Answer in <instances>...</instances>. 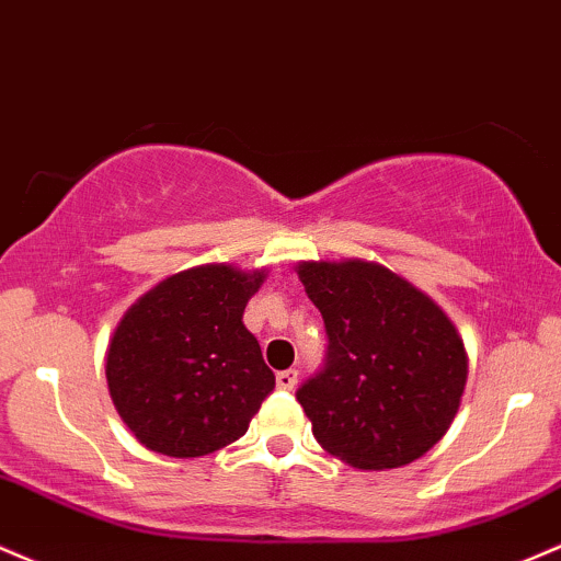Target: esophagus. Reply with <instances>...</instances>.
<instances>
[{
	"label": "esophagus",
	"mask_w": 561,
	"mask_h": 561,
	"mask_svg": "<svg viewBox=\"0 0 561 561\" xmlns=\"http://www.w3.org/2000/svg\"><path fill=\"white\" fill-rule=\"evenodd\" d=\"M275 383H278V389H294L297 387V370L294 368L280 370V374L275 376Z\"/></svg>",
	"instance_id": "esophagus-1"
}]
</instances>
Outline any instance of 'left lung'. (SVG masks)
I'll return each mask as SVG.
<instances>
[{
    "label": "left lung",
    "instance_id": "1",
    "mask_svg": "<svg viewBox=\"0 0 561 561\" xmlns=\"http://www.w3.org/2000/svg\"><path fill=\"white\" fill-rule=\"evenodd\" d=\"M329 350L297 400L320 448L355 469H398L443 439L461 405L469 360L434 301L376 262H301Z\"/></svg>",
    "mask_w": 561,
    "mask_h": 561
}]
</instances>
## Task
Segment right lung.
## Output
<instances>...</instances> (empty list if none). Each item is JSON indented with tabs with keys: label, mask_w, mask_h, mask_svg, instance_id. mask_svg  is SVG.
Returning a JSON list of instances; mask_svg holds the SVG:
<instances>
[{
	"label": "right lung",
	"mask_w": 561,
	"mask_h": 561,
	"mask_svg": "<svg viewBox=\"0 0 561 561\" xmlns=\"http://www.w3.org/2000/svg\"><path fill=\"white\" fill-rule=\"evenodd\" d=\"M264 270L201 264L124 312L105 355L118 416L145 448L196 458L236 443L275 389L243 310Z\"/></svg>",
	"instance_id": "add662e5"
}]
</instances>
